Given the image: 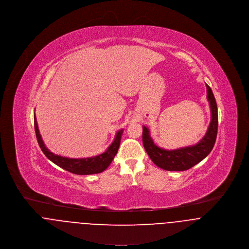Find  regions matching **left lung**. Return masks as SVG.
<instances>
[{"instance_id":"obj_1","label":"left lung","mask_w":249,"mask_h":249,"mask_svg":"<svg viewBox=\"0 0 249 249\" xmlns=\"http://www.w3.org/2000/svg\"><path fill=\"white\" fill-rule=\"evenodd\" d=\"M207 87V99L211 107V122L206 135L196 145L179 149L165 150L158 147L150 137L149 129L143 126L142 142L152 161L168 171H184L192 168L204 160L213 148L217 134V106L211 88Z\"/></svg>"}]
</instances>
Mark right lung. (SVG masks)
I'll list each match as a JSON object with an SVG mask.
<instances>
[{
    "instance_id": "right-lung-1",
    "label": "right lung",
    "mask_w": 249,
    "mask_h": 249,
    "mask_svg": "<svg viewBox=\"0 0 249 249\" xmlns=\"http://www.w3.org/2000/svg\"><path fill=\"white\" fill-rule=\"evenodd\" d=\"M35 130H36V139H37L39 147L41 148L44 155L50 160L51 161H53L59 167L63 168L71 173L78 174V175L97 174V173L103 172L105 169H107V167L111 163L113 158L115 157V155L118 151L119 145H120V141H121V136L123 133V129L118 131L116 133L113 142L107 147V149L106 150L104 153L100 154L98 156H94V157H90V158H84V159H70V158L59 156V155H55V154L52 153L50 150L45 146V144L41 139V136L39 134L36 114H35Z\"/></svg>"
}]
</instances>
